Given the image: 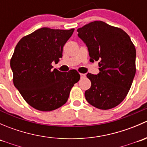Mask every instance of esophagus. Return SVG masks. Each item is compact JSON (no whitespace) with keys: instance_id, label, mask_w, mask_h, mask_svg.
<instances>
[{"instance_id":"34e87169","label":"esophagus","mask_w":147,"mask_h":147,"mask_svg":"<svg viewBox=\"0 0 147 147\" xmlns=\"http://www.w3.org/2000/svg\"><path fill=\"white\" fill-rule=\"evenodd\" d=\"M86 77V75L85 74H83V73H80V78L81 79H82V78H84Z\"/></svg>"}]
</instances>
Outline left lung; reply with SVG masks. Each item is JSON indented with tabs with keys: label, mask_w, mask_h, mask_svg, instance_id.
Returning a JSON list of instances; mask_svg holds the SVG:
<instances>
[{
	"label": "left lung",
	"mask_w": 147,
	"mask_h": 147,
	"mask_svg": "<svg viewBox=\"0 0 147 147\" xmlns=\"http://www.w3.org/2000/svg\"><path fill=\"white\" fill-rule=\"evenodd\" d=\"M78 37L86 44L90 62L99 61L100 73L87 74L91 87L84 96L91 105L109 109L127 95L136 73V49L122 29L103 21L78 28Z\"/></svg>",
	"instance_id": "8db88e82"
}]
</instances>
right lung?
<instances>
[{"label":"right lung","instance_id":"1","mask_svg":"<svg viewBox=\"0 0 147 147\" xmlns=\"http://www.w3.org/2000/svg\"><path fill=\"white\" fill-rule=\"evenodd\" d=\"M70 30L42 28L20 40L10 59L13 84L32 107L49 112L66 103L80 75L53 69L63 57V46L72 36Z\"/></svg>","mask_w":147,"mask_h":147}]
</instances>
